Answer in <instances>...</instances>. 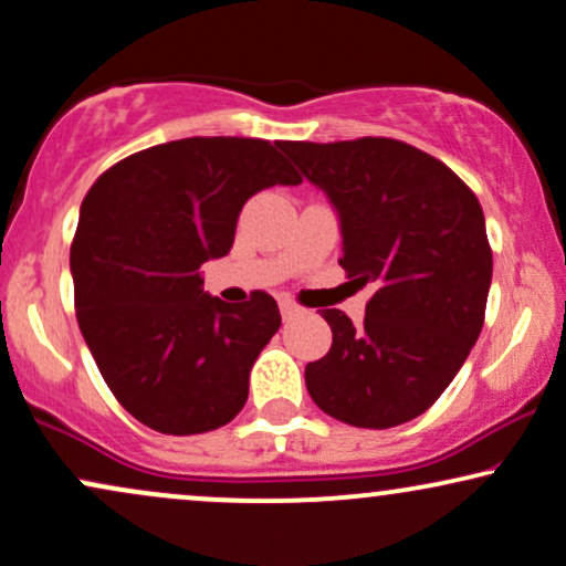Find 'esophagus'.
Returning <instances> with one entry per match:
<instances>
[{"mask_svg": "<svg viewBox=\"0 0 566 566\" xmlns=\"http://www.w3.org/2000/svg\"><path fill=\"white\" fill-rule=\"evenodd\" d=\"M279 311H282V316L284 319H292V316H297L301 314V305H297L295 301H290V297H282V301H279Z\"/></svg>", "mask_w": 566, "mask_h": 566, "instance_id": "obj_1", "label": "esophagus"}]
</instances>
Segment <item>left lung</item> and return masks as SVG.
<instances>
[{"mask_svg": "<svg viewBox=\"0 0 566 566\" xmlns=\"http://www.w3.org/2000/svg\"><path fill=\"white\" fill-rule=\"evenodd\" d=\"M282 148L340 216L337 263L375 287L359 327L322 311L333 346L305 367V388L340 423H407L444 394L484 327L492 247L482 205L444 161L405 140Z\"/></svg>", "mask_w": 566, "mask_h": 566, "instance_id": "1", "label": "left lung"}]
</instances>
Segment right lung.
<instances>
[{
    "label": "right lung",
    "instance_id": "obj_1",
    "mask_svg": "<svg viewBox=\"0 0 566 566\" xmlns=\"http://www.w3.org/2000/svg\"><path fill=\"white\" fill-rule=\"evenodd\" d=\"M282 140L184 138L116 161L82 201L71 242L76 322L103 380L172 437L231 423L282 316L269 292L226 305L199 265L229 255L244 201L301 175Z\"/></svg>",
    "mask_w": 566,
    "mask_h": 566
}]
</instances>
